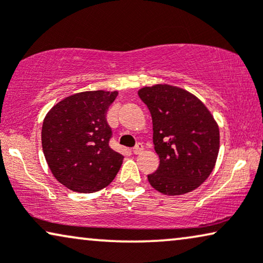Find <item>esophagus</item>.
<instances>
[{"instance_id": "1", "label": "esophagus", "mask_w": 263, "mask_h": 263, "mask_svg": "<svg viewBox=\"0 0 263 263\" xmlns=\"http://www.w3.org/2000/svg\"><path fill=\"white\" fill-rule=\"evenodd\" d=\"M142 149H144V146H142V144H136L135 147H133V152L135 153V155H139V153H141Z\"/></svg>"}]
</instances>
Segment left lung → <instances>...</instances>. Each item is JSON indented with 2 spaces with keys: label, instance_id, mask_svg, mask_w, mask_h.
<instances>
[{
  "label": "left lung",
  "instance_id": "left-lung-1",
  "mask_svg": "<svg viewBox=\"0 0 263 263\" xmlns=\"http://www.w3.org/2000/svg\"><path fill=\"white\" fill-rule=\"evenodd\" d=\"M152 117L153 144L159 166L147 175L153 189L179 196L213 172L220 147L216 122L204 104L181 88L156 84L138 91Z\"/></svg>",
  "mask_w": 263,
  "mask_h": 263
}]
</instances>
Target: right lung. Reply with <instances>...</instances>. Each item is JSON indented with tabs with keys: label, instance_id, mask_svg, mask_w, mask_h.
I'll list each match as a JSON object with an SVG mask.
<instances>
[{
	"label": "right lung",
	"instance_id": "1",
	"mask_svg": "<svg viewBox=\"0 0 263 263\" xmlns=\"http://www.w3.org/2000/svg\"><path fill=\"white\" fill-rule=\"evenodd\" d=\"M117 91H83L54 106L43 121L42 148L50 172L74 192L91 193L110 185L123 161L110 147L108 107Z\"/></svg>",
	"mask_w": 263,
	"mask_h": 263
}]
</instances>
